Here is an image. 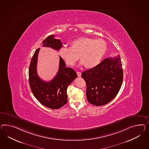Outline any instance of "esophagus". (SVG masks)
<instances>
[{
  "mask_svg": "<svg viewBox=\"0 0 149 149\" xmlns=\"http://www.w3.org/2000/svg\"><path fill=\"white\" fill-rule=\"evenodd\" d=\"M77 73L78 77H80L81 76V72H77Z\"/></svg>",
  "mask_w": 149,
  "mask_h": 149,
  "instance_id": "esophagus-1",
  "label": "esophagus"
}]
</instances>
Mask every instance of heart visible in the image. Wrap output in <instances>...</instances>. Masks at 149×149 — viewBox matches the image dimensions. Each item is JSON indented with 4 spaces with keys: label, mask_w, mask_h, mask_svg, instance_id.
Listing matches in <instances>:
<instances>
[{
    "label": "heart",
    "mask_w": 149,
    "mask_h": 149,
    "mask_svg": "<svg viewBox=\"0 0 149 149\" xmlns=\"http://www.w3.org/2000/svg\"><path fill=\"white\" fill-rule=\"evenodd\" d=\"M107 50L105 40L82 37L72 40L70 47H62L59 54L69 65H74L80 57L86 68H93L100 63Z\"/></svg>",
    "instance_id": "b5f03b06"
}]
</instances>
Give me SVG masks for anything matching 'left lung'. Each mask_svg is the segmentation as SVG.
I'll use <instances>...</instances> for the list:
<instances>
[{"label": "left lung", "mask_w": 149, "mask_h": 149, "mask_svg": "<svg viewBox=\"0 0 149 149\" xmlns=\"http://www.w3.org/2000/svg\"><path fill=\"white\" fill-rule=\"evenodd\" d=\"M87 85L86 96L91 104L106 105L116 97L123 80L120 56L109 57L81 74Z\"/></svg>", "instance_id": "1"}]
</instances>
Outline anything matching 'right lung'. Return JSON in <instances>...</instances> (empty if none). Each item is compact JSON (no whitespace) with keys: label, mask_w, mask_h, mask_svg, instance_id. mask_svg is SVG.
I'll return each instance as SVG.
<instances>
[{"label":"right lung","mask_w":149,"mask_h":149,"mask_svg":"<svg viewBox=\"0 0 149 149\" xmlns=\"http://www.w3.org/2000/svg\"><path fill=\"white\" fill-rule=\"evenodd\" d=\"M51 35L43 40L42 47H50L60 50L62 43L60 40ZM40 48L37 49L32 56L29 69V80L33 95L42 105L49 109H58L67 102V89L77 77L76 72L72 68L66 67L65 62L60 56L59 69L56 75L49 82L40 79L37 72L38 55Z\"/></svg>","instance_id":"add662e5"}]
</instances>
